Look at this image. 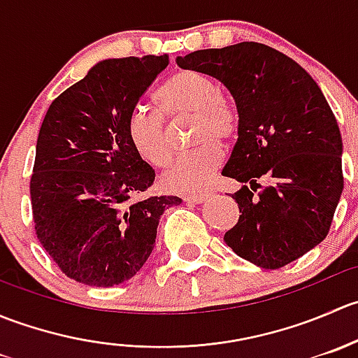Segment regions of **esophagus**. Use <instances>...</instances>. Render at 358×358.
I'll return each mask as SVG.
<instances>
[{
	"label": "esophagus",
	"mask_w": 358,
	"mask_h": 358,
	"mask_svg": "<svg viewBox=\"0 0 358 358\" xmlns=\"http://www.w3.org/2000/svg\"><path fill=\"white\" fill-rule=\"evenodd\" d=\"M209 197V194H199V196H185L183 201L189 202V204H202Z\"/></svg>",
	"instance_id": "1"
}]
</instances>
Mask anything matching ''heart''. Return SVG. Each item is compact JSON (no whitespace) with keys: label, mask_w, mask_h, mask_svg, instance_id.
<instances>
[{"label":"heart","mask_w":358,"mask_h":358,"mask_svg":"<svg viewBox=\"0 0 358 358\" xmlns=\"http://www.w3.org/2000/svg\"><path fill=\"white\" fill-rule=\"evenodd\" d=\"M164 114H194V142L204 143L182 154L168 166L161 182L168 190L199 194L208 190L222 164V150L212 142L225 143L237 129L236 110L209 76L194 69L173 74L156 95ZM126 135L135 152L152 166L168 162L169 143L161 117L147 109H135L126 121Z\"/></svg>","instance_id":"b5f03b06"}]
</instances>
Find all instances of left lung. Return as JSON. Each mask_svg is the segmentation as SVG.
Instances as JSON below:
<instances>
[{
    "label": "left lung",
    "mask_w": 358,
    "mask_h": 358,
    "mask_svg": "<svg viewBox=\"0 0 358 358\" xmlns=\"http://www.w3.org/2000/svg\"><path fill=\"white\" fill-rule=\"evenodd\" d=\"M218 79L236 102L237 142L223 176L239 222L223 241L241 258L275 270L319 246L343 192V142L338 122L312 76L284 53L244 41L197 50L176 59ZM273 183L255 194V180Z\"/></svg>",
    "instance_id": "1"
}]
</instances>
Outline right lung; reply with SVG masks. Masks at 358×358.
Segmentation results:
<instances>
[{
    "label": "right lung",
    "instance_id": "obj_1",
    "mask_svg": "<svg viewBox=\"0 0 358 358\" xmlns=\"http://www.w3.org/2000/svg\"><path fill=\"white\" fill-rule=\"evenodd\" d=\"M168 64V55L102 60L43 119L31 176L36 234L59 268L86 286L136 275L162 213L182 202L143 197L156 173L126 135L128 115Z\"/></svg>",
    "mask_w": 358,
    "mask_h": 358
}]
</instances>
